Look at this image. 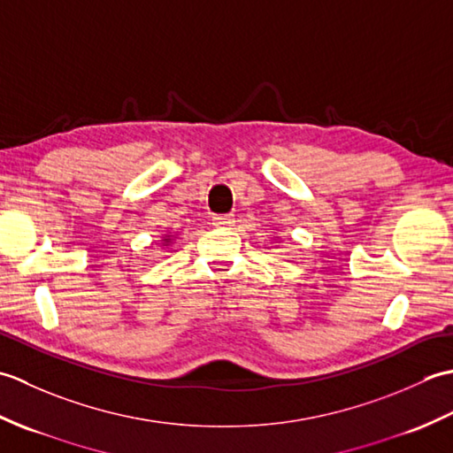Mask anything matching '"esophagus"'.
Wrapping results in <instances>:
<instances>
[{
  "instance_id": "1",
  "label": "esophagus",
  "mask_w": 453,
  "mask_h": 453,
  "mask_svg": "<svg viewBox=\"0 0 453 453\" xmlns=\"http://www.w3.org/2000/svg\"><path fill=\"white\" fill-rule=\"evenodd\" d=\"M211 224H214L216 227H221V229H229V227L235 226V218H234V214L214 216V219H211Z\"/></svg>"
}]
</instances>
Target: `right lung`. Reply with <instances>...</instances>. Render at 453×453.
I'll return each instance as SVG.
<instances>
[{
	"label": "right lung",
	"instance_id": "1",
	"mask_svg": "<svg viewBox=\"0 0 453 453\" xmlns=\"http://www.w3.org/2000/svg\"><path fill=\"white\" fill-rule=\"evenodd\" d=\"M177 239V234H165V235H161V247H171L173 245V242H175Z\"/></svg>",
	"mask_w": 453,
	"mask_h": 453
}]
</instances>
